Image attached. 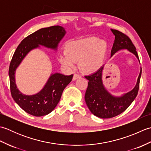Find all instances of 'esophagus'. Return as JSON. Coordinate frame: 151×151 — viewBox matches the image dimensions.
<instances>
[{
    "instance_id": "34e87169",
    "label": "esophagus",
    "mask_w": 151,
    "mask_h": 151,
    "mask_svg": "<svg viewBox=\"0 0 151 151\" xmlns=\"http://www.w3.org/2000/svg\"><path fill=\"white\" fill-rule=\"evenodd\" d=\"M80 77H81V76L78 75H77V74H75V75H74V76H73V81H76V79H78V78H80Z\"/></svg>"
}]
</instances>
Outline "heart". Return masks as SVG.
<instances>
[{"label":"heart","mask_w":151,"mask_h":151,"mask_svg":"<svg viewBox=\"0 0 151 151\" xmlns=\"http://www.w3.org/2000/svg\"><path fill=\"white\" fill-rule=\"evenodd\" d=\"M106 50V42L96 37L72 41L67 44V52L60 55L59 62L65 68L70 69L79 60L80 69L90 74L101 68Z\"/></svg>","instance_id":"b5f03b06"}]
</instances>
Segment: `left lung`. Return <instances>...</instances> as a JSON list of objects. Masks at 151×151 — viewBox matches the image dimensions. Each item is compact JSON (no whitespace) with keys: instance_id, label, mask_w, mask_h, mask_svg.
I'll list each match as a JSON object with an SVG mask.
<instances>
[{"instance_id":"left-lung-1","label":"left lung","mask_w":151,"mask_h":151,"mask_svg":"<svg viewBox=\"0 0 151 151\" xmlns=\"http://www.w3.org/2000/svg\"><path fill=\"white\" fill-rule=\"evenodd\" d=\"M115 36L114 43L111 50V57L117 51L127 49L132 53L139 60V57L130 38L117 30L111 29ZM104 65L97 71L86 76L88 86L85 94V101L89 110L95 116L102 119H108L117 116L128 108L136 97L139 90L142 68L137 83L132 90L121 96H114L109 92L102 82V72Z\"/></svg>"}]
</instances>
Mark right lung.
Masks as SVG:
<instances>
[{
    "instance_id": "obj_1",
    "label": "right lung",
    "mask_w": 151,
    "mask_h": 151,
    "mask_svg": "<svg viewBox=\"0 0 151 151\" xmlns=\"http://www.w3.org/2000/svg\"><path fill=\"white\" fill-rule=\"evenodd\" d=\"M65 34V28L60 26L41 28L25 37L19 45L12 57L9 68L12 98L24 111L34 116L46 115L56 108L63 89L72 81L73 75L52 73L41 91L34 95H28L21 93L16 86V69L32 50L43 46L56 51L59 43Z\"/></svg>"
}]
</instances>
